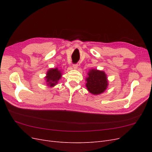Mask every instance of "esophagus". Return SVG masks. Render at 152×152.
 <instances>
[{"label":"esophagus","mask_w":152,"mask_h":152,"mask_svg":"<svg viewBox=\"0 0 152 152\" xmlns=\"http://www.w3.org/2000/svg\"><path fill=\"white\" fill-rule=\"evenodd\" d=\"M72 67L73 69H74V70H77V69L78 68V65L77 64H74V65H73Z\"/></svg>","instance_id":"34e87169"}]
</instances>
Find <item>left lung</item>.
Here are the masks:
<instances>
[{"instance_id":"obj_1","label":"left lung","mask_w":152,"mask_h":152,"mask_svg":"<svg viewBox=\"0 0 152 152\" xmlns=\"http://www.w3.org/2000/svg\"><path fill=\"white\" fill-rule=\"evenodd\" d=\"M86 80L87 91L93 95H98L104 93L108 86V78L105 72L94 68L89 70Z\"/></svg>"}]
</instances>
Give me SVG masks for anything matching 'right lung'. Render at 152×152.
Listing matches in <instances>:
<instances>
[{
	"label": "right lung",
	"instance_id": "right-lung-1",
	"mask_svg": "<svg viewBox=\"0 0 152 152\" xmlns=\"http://www.w3.org/2000/svg\"><path fill=\"white\" fill-rule=\"evenodd\" d=\"M61 77L62 70H59L58 68H52L48 70L46 76L44 78L47 86L53 87L58 83V81L61 79Z\"/></svg>",
	"mask_w": 152,
	"mask_h": 152
}]
</instances>
